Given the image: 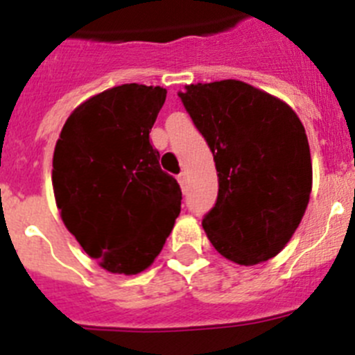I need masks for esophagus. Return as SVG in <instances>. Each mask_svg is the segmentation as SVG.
<instances>
[{
  "instance_id": "1",
  "label": "esophagus",
  "mask_w": 355,
  "mask_h": 355,
  "mask_svg": "<svg viewBox=\"0 0 355 355\" xmlns=\"http://www.w3.org/2000/svg\"><path fill=\"white\" fill-rule=\"evenodd\" d=\"M178 181H180V184H181V188H187V183H188V175L184 174V172H181L180 175H178Z\"/></svg>"
}]
</instances>
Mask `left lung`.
<instances>
[{
  "mask_svg": "<svg viewBox=\"0 0 355 355\" xmlns=\"http://www.w3.org/2000/svg\"><path fill=\"white\" fill-rule=\"evenodd\" d=\"M178 96L215 159L218 196L202 218L211 245L245 266L277 256L311 193L300 119L281 99L238 80L187 85Z\"/></svg>",
  "mask_w": 355,
  "mask_h": 355,
  "instance_id": "1",
  "label": "left lung"
}]
</instances>
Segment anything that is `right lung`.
I'll use <instances>...</instances> for the list:
<instances>
[{
	"label": "right lung",
	"mask_w": 355,
	"mask_h": 355,
	"mask_svg": "<svg viewBox=\"0 0 355 355\" xmlns=\"http://www.w3.org/2000/svg\"><path fill=\"white\" fill-rule=\"evenodd\" d=\"M162 87L126 83L81 103L53 155V190L69 233L112 274L146 270L181 211L178 181L159 168L150 128Z\"/></svg>",
	"instance_id": "right-lung-1"
}]
</instances>
